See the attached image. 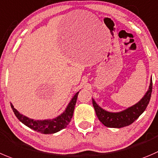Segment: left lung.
<instances>
[{"mask_svg": "<svg viewBox=\"0 0 158 158\" xmlns=\"http://www.w3.org/2000/svg\"><path fill=\"white\" fill-rule=\"evenodd\" d=\"M152 92V79H151L149 88L143 97L131 107L118 112H108L101 108L92 98V104L99 121L109 128H122L130 125L145 111L149 104Z\"/></svg>", "mask_w": 158, "mask_h": 158, "instance_id": "obj_1", "label": "left lung"}]
</instances>
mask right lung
I'll use <instances>...</instances> for the list:
<instances>
[{
	"label": "right lung",
	"instance_id": "right-lung-1",
	"mask_svg": "<svg viewBox=\"0 0 158 158\" xmlns=\"http://www.w3.org/2000/svg\"><path fill=\"white\" fill-rule=\"evenodd\" d=\"M78 92L74 94L71 100L70 101L69 104L64 112L60 115L52 119H44V120H35L33 118H30L28 117L21 114L17 109H15L13 105L10 103V106L19 120L22 122L24 125L29 127L31 130H35L38 133H43V134H52V133H57L63 129L66 128L69 123L71 120L73 116L74 106L76 105L77 98Z\"/></svg>",
	"mask_w": 158,
	"mask_h": 158
}]
</instances>
